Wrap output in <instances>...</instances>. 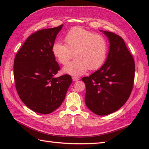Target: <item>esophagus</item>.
I'll return each mask as SVG.
<instances>
[{"label": "esophagus", "mask_w": 149, "mask_h": 149, "mask_svg": "<svg viewBox=\"0 0 149 149\" xmlns=\"http://www.w3.org/2000/svg\"><path fill=\"white\" fill-rule=\"evenodd\" d=\"M79 79L77 77H72V80L74 81H77Z\"/></svg>", "instance_id": "34e87169"}]
</instances>
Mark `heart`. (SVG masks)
<instances>
[{"mask_svg": "<svg viewBox=\"0 0 149 149\" xmlns=\"http://www.w3.org/2000/svg\"><path fill=\"white\" fill-rule=\"evenodd\" d=\"M65 44L56 42L52 45L54 56L62 65H65L73 56L76 59L63 68V72L79 76L88 69L95 70L105 62L107 54V43L105 38L81 27H75L65 36Z\"/></svg>", "mask_w": 149, "mask_h": 149, "instance_id": "1", "label": "heart"}]
</instances>
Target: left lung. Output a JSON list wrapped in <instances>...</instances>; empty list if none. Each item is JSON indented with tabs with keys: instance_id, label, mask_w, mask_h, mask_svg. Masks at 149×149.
<instances>
[{
	"instance_id": "left-lung-1",
	"label": "left lung",
	"mask_w": 149,
	"mask_h": 149,
	"mask_svg": "<svg viewBox=\"0 0 149 149\" xmlns=\"http://www.w3.org/2000/svg\"><path fill=\"white\" fill-rule=\"evenodd\" d=\"M109 42L105 63L89 77L82 78L86 85L85 104L97 115H107L127 102L133 88L135 64L121 37L103 31Z\"/></svg>"
}]
</instances>
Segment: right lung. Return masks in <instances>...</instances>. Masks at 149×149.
Returning a JSON list of instances; mask_svg holds the SVG:
<instances>
[{"mask_svg":"<svg viewBox=\"0 0 149 149\" xmlns=\"http://www.w3.org/2000/svg\"><path fill=\"white\" fill-rule=\"evenodd\" d=\"M63 25L31 34L15 56L14 79L17 93L33 111L53 112L61 105L72 83L70 75H54L60 70L52 52L57 34Z\"/></svg>","mask_w":149,"mask_h":149,"instance_id":"add662e5","label":"right lung"}]
</instances>
